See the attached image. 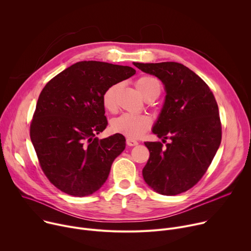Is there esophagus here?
Instances as JSON below:
<instances>
[{
	"label": "esophagus",
	"mask_w": 251,
	"mask_h": 251,
	"mask_svg": "<svg viewBox=\"0 0 251 251\" xmlns=\"http://www.w3.org/2000/svg\"><path fill=\"white\" fill-rule=\"evenodd\" d=\"M126 144H127L128 146H130V147H133V146L138 145V142H137L136 140H133V139L128 138V139L126 140Z\"/></svg>",
	"instance_id": "1"
}]
</instances>
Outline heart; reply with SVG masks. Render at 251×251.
I'll return each instance as SVG.
<instances>
[{
  "label": "heart",
  "instance_id": "b5f03b06",
  "mask_svg": "<svg viewBox=\"0 0 251 251\" xmlns=\"http://www.w3.org/2000/svg\"><path fill=\"white\" fill-rule=\"evenodd\" d=\"M136 88L146 100L151 97H157L160 94L161 86L159 81L152 76H142L137 79ZM120 88L119 83H113L107 87L102 95L101 102L103 108L111 113L116 112V95ZM152 121L147 115H138L124 113L111 121V129L115 133L122 134L130 139H137L144 135L151 127Z\"/></svg>",
  "mask_w": 251,
  "mask_h": 251
}]
</instances>
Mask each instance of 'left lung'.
<instances>
[{
    "instance_id": "left-lung-1",
    "label": "left lung",
    "mask_w": 251,
    "mask_h": 251,
    "mask_svg": "<svg viewBox=\"0 0 251 251\" xmlns=\"http://www.w3.org/2000/svg\"><path fill=\"white\" fill-rule=\"evenodd\" d=\"M160 78L167 92L153 132L171 142H145L150 152L142 171L145 182L165 196H176L197 185L222 141L219 107L208 85L182 63L134 62Z\"/></svg>"
}]
</instances>
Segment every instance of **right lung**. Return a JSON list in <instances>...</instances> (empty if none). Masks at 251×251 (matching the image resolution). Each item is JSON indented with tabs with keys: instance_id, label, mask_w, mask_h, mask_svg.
Returning <instances> with one entry per match:
<instances>
[{
	"instance_id": "1",
	"label": "right lung",
	"mask_w": 251,
	"mask_h": 251,
	"mask_svg": "<svg viewBox=\"0 0 251 251\" xmlns=\"http://www.w3.org/2000/svg\"><path fill=\"white\" fill-rule=\"evenodd\" d=\"M135 74L130 66L79 61L42 90L29 136L44 174L61 192L85 197L106 182L114 159L125 149V138L121 134L95 137L108 124L101 95L109 85Z\"/></svg>"
}]
</instances>
